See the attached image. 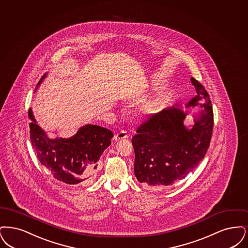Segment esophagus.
Listing matches in <instances>:
<instances>
[{
    "label": "esophagus",
    "mask_w": 248,
    "mask_h": 248,
    "mask_svg": "<svg viewBox=\"0 0 248 248\" xmlns=\"http://www.w3.org/2000/svg\"><path fill=\"white\" fill-rule=\"evenodd\" d=\"M128 133L126 130H120L119 132H118L116 135H115V140H122V139H126L128 138Z\"/></svg>",
    "instance_id": "1"
}]
</instances>
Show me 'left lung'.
<instances>
[{
  "label": "left lung",
  "mask_w": 248,
  "mask_h": 248,
  "mask_svg": "<svg viewBox=\"0 0 248 248\" xmlns=\"http://www.w3.org/2000/svg\"><path fill=\"white\" fill-rule=\"evenodd\" d=\"M191 82L196 96L186 107L203 108L191 129L183 125L186 113L170 108L151 114L136 129L131 142L134 173L140 183L170 185L185 179L205 157L212 137L213 109L205 87L194 78Z\"/></svg>",
  "instance_id": "left-lung-1"
}]
</instances>
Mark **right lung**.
<instances>
[{"instance_id": "1", "label": "right lung", "mask_w": 248, "mask_h": 248, "mask_svg": "<svg viewBox=\"0 0 248 248\" xmlns=\"http://www.w3.org/2000/svg\"><path fill=\"white\" fill-rule=\"evenodd\" d=\"M45 76L42 77L37 87ZM29 117L31 119V144L41 164L60 182L70 185L90 183L100 156L111 144L113 132L96 125H86L70 138L52 140L36 123L31 108L29 110Z\"/></svg>"}]
</instances>
